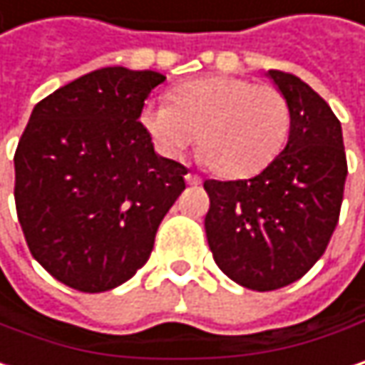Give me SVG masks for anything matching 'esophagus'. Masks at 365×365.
I'll return each mask as SVG.
<instances>
[{
	"instance_id": "34e87169",
	"label": "esophagus",
	"mask_w": 365,
	"mask_h": 365,
	"mask_svg": "<svg viewBox=\"0 0 365 365\" xmlns=\"http://www.w3.org/2000/svg\"><path fill=\"white\" fill-rule=\"evenodd\" d=\"M185 180H187V185H202V176H197V174H193V172H189V174L185 176Z\"/></svg>"
}]
</instances>
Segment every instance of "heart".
Returning a JSON list of instances; mask_svg holds the SVG:
<instances>
[{
	"label": "heart",
	"mask_w": 365,
	"mask_h": 365,
	"mask_svg": "<svg viewBox=\"0 0 365 365\" xmlns=\"http://www.w3.org/2000/svg\"><path fill=\"white\" fill-rule=\"evenodd\" d=\"M290 121V105L275 86L229 75L189 81L174 92V103L149 101L140 111L161 155L178 158L200 136V158L225 178L267 168L284 149Z\"/></svg>",
	"instance_id": "obj_1"
}]
</instances>
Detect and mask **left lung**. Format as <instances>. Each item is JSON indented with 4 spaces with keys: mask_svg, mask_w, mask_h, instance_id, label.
<instances>
[{
    "mask_svg": "<svg viewBox=\"0 0 365 365\" xmlns=\"http://www.w3.org/2000/svg\"><path fill=\"white\" fill-rule=\"evenodd\" d=\"M290 105L286 149L246 180H205V235L218 269L269 292L294 284L326 252L346 178L341 121L292 73H267Z\"/></svg>",
    "mask_w": 365,
    "mask_h": 365,
    "instance_id": "8db88e82",
    "label": "left lung"
}]
</instances>
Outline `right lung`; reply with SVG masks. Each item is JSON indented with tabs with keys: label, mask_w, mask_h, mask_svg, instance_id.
I'll use <instances>...</instances> for the list:
<instances>
[{
	"label": "right lung",
	"mask_w": 365,
	"mask_h": 365,
	"mask_svg": "<svg viewBox=\"0 0 365 365\" xmlns=\"http://www.w3.org/2000/svg\"><path fill=\"white\" fill-rule=\"evenodd\" d=\"M158 71L105 67L39 101L14 153V200L33 258L79 292L128 282L185 191L187 168L145 132Z\"/></svg>",
	"instance_id": "add662e5"
}]
</instances>
